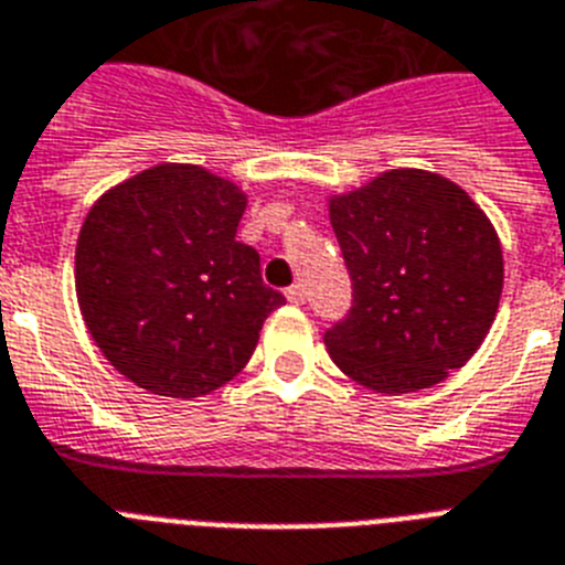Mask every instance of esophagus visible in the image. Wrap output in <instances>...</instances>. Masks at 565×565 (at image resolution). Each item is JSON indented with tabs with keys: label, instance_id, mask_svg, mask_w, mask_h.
Listing matches in <instances>:
<instances>
[{
	"label": "esophagus",
	"instance_id": "34e87169",
	"mask_svg": "<svg viewBox=\"0 0 565 565\" xmlns=\"http://www.w3.org/2000/svg\"><path fill=\"white\" fill-rule=\"evenodd\" d=\"M284 296H287L290 305H305V287H301V284H292L290 290L284 292Z\"/></svg>",
	"mask_w": 565,
	"mask_h": 565
}]
</instances>
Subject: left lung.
I'll use <instances>...</instances> for the list:
<instances>
[{
  "label": "left lung",
  "mask_w": 565,
  "mask_h": 565,
  "mask_svg": "<svg viewBox=\"0 0 565 565\" xmlns=\"http://www.w3.org/2000/svg\"><path fill=\"white\" fill-rule=\"evenodd\" d=\"M354 281L351 313L324 333L330 360L383 394L429 388L461 369L497 319L505 260L465 188L397 168L328 200Z\"/></svg>",
  "instance_id": "1"
}]
</instances>
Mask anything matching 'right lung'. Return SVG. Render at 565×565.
<instances>
[{
    "instance_id": "1",
    "label": "right lung",
    "mask_w": 565,
    "mask_h": 565,
    "mask_svg": "<svg viewBox=\"0 0 565 565\" xmlns=\"http://www.w3.org/2000/svg\"><path fill=\"white\" fill-rule=\"evenodd\" d=\"M246 194L200 164L124 179L86 214L75 249L81 316L139 388L203 397L237 377L284 305L258 252L235 241Z\"/></svg>"
}]
</instances>
